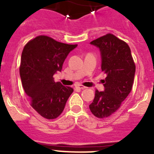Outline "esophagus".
I'll list each match as a JSON object with an SVG mask.
<instances>
[{
    "mask_svg": "<svg viewBox=\"0 0 154 154\" xmlns=\"http://www.w3.org/2000/svg\"><path fill=\"white\" fill-rule=\"evenodd\" d=\"M77 88H78V89H86V87L83 86V85H79L78 86H77Z\"/></svg>",
    "mask_w": 154,
    "mask_h": 154,
    "instance_id": "esophagus-1",
    "label": "esophagus"
}]
</instances>
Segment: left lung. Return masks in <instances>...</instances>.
<instances>
[{
	"instance_id": "1",
	"label": "left lung",
	"mask_w": 154,
	"mask_h": 154,
	"mask_svg": "<svg viewBox=\"0 0 154 154\" xmlns=\"http://www.w3.org/2000/svg\"><path fill=\"white\" fill-rule=\"evenodd\" d=\"M90 44L99 49L101 69L106 77L103 80L104 91L96 90L89 109L96 117L106 118L120 107L130 94L136 66L129 45L112 34L100 37Z\"/></svg>"
}]
</instances>
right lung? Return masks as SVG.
I'll return each mask as SVG.
<instances>
[{
	"label": "right lung",
	"mask_w": 154,
	"mask_h": 154,
	"mask_svg": "<svg viewBox=\"0 0 154 154\" xmlns=\"http://www.w3.org/2000/svg\"><path fill=\"white\" fill-rule=\"evenodd\" d=\"M77 45L40 35L24 46L20 66L21 82L31 106L44 118L58 117L72 93L73 89L55 82L53 75L62 71L65 58Z\"/></svg>",
	"instance_id": "obj_1"
}]
</instances>
